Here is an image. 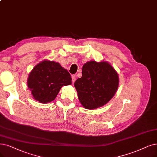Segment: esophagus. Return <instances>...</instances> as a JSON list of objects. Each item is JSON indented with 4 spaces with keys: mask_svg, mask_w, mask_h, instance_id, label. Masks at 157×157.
Segmentation results:
<instances>
[{
    "mask_svg": "<svg viewBox=\"0 0 157 157\" xmlns=\"http://www.w3.org/2000/svg\"><path fill=\"white\" fill-rule=\"evenodd\" d=\"M71 78H72V82L74 83L75 82V80H76V77H75V75H73Z\"/></svg>",
    "mask_w": 157,
    "mask_h": 157,
    "instance_id": "obj_1",
    "label": "esophagus"
}]
</instances>
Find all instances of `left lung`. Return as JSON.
I'll list each match as a JSON object with an SVG mask.
<instances>
[{
	"instance_id": "8db88e82",
	"label": "left lung",
	"mask_w": 157,
	"mask_h": 157,
	"mask_svg": "<svg viewBox=\"0 0 157 157\" xmlns=\"http://www.w3.org/2000/svg\"><path fill=\"white\" fill-rule=\"evenodd\" d=\"M118 74L106 62L90 61L82 67V77L75 82L80 103L88 109H96L108 103L118 86Z\"/></svg>"
}]
</instances>
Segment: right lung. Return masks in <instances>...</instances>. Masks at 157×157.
<instances>
[{
	"label": "right lung",
	"mask_w": 157,
	"mask_h": 157,
	"mask_svg": "<svg viewBox=\"0 0 157 157\" xmlns=\"http://www.w3.org/2000/svg\"><path fill=\"white\" fill-rule=\"evenodd\" d=\"M71 84V75L58 62L44 60L31 71L28 88L33 98L40 103L52 102L63 86Z\"/></svg>",
	"instance_id": "add662e5"
}]
</instances>
